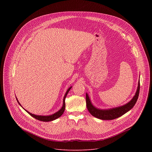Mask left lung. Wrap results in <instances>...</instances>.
Segmentation results:
<instances>
[{
	"label": "left lung",
	"instance_id": "8db88e82",
	"mask_svg": "<svg viewBox=\"0 0 152 152\" xmlns=\"http://www.w3.org/2000/svg\"><path fill=\"white\" fill-rule=\"evenodd\" d=\"M140 80L138 82V88L135 95L133 97V99L130 101L127 104L115 108H113V109L110 110H102L97 109L91 103L90 99L88 97V94H86V107L90 113L94 117L101 119V120H111L115 119L121 117V115H124L125 113L128 112L129 110H131L132 108L135 104L137 99L138 98L139 93H140Z\"/></svg>",
	"mask_w": 152,
	"mask_h": 152
}]
</instances>
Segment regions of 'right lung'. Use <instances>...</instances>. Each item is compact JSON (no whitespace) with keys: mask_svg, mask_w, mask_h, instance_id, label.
<instances>
[{"mask_svg":"<svg viewBox=\"0 0 152 152\" xmlns=\"http://www.w3.org/2000/svg\"><path fill=\"white\" fill-rule=\"evenodd\" d=\"M71 88H72V86L67 90V92H66V94H65L64 97L62 107H61V109L59 111L56 112V113H55V114H52V115H50L42 116V115H34V114H32L30 113L29 112H28V111H26L30 115H31L32 117H33L35 118V119H37V120H39V121H52V120H55V119L59 118V117H61V116L62 115V114L64 113V111H65V108H66V103H65V99H66V96H67L68 93L69 92V91L70 90ZM17 102H18V103H19V104L21 105L20 103L18 102V100H17Z\"/></svg>","mask_w":152,"mask_h":152,"instance_id":"1","label":"right lung"}]
</instances>
